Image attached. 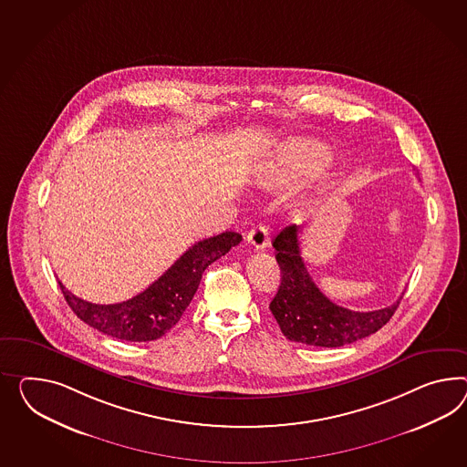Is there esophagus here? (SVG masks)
<instances>
[{"instance_id": "1", "label": "esophagus", "mask_w": 467, "mask_h": 467, "mask_svg": "<svg viewBox=\"0 0 467 467\" xmlns=\"http://www.w3.org/2000/svg\"><path fill=\"white\" fill-rule=\"evenodd\" d=\"M247 242L251 244L254 249L257 251H264L269 245V239H267V228L264 227L263 223L252 227L249 235H247Z\"/></svg>"}]
</instances>
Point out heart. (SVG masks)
Segmentation results:
<instances>
[{"label":"heart","mask_w":467,"mask_h":467,"mask_svg":"<svg viewBox=\"0 0 467 467\" xmlns=\"http://www.w3.org/2000/svg\"><path fill=\"white\" fill-rule=\"evenodd\" d=\"M320 164H323V152L317 145L296 144L275 162L263 169L259 182L265 188H281L299 174L310 172Z\"/></svg>","instance_id":"obj_1"}]
</instances>
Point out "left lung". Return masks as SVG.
<instances>
[{"label": "left lung", "mask_w": 467, "mask_h": 467, "mask_svg": "<svg viewBox=\"0 0 467 467\" xmlns=\"http://www.w3.org/2000/svg\"><path fill=\"white\" fill-rule=\"evenodd\" d=\"M298 234L299 227L289 225L273 242L281 285L269 308L286 338L306 346H347L369 337L389 322L403 296L391 306L374 311H352L335 305L306 271Z\"/></svg>", "instance_id": "obj_1"}]
</instances>
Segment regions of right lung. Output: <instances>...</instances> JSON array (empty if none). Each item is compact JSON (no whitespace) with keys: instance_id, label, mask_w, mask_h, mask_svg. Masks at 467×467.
I'll list each match as a JSON object with an SVG mask.
<instances>
[{"instance_id":"1","label":"right lung","mask_w":467,"mask_h":467,"mask_svg":"<svg viewBox=\"0 0 467 467\" xmlns=\"http://www.w3.org/2000/svg\"><path fill=\"white\" fill-rule=\"evenodd\" d=\"M240 240L239 234L223 232L196 242L140 295L115 305L84 301L59 281L60 291L78 318L98 332L129 342L157 340L180 322L200 286L204 269L239 245Z\"/></svg>"}]
</instances>
